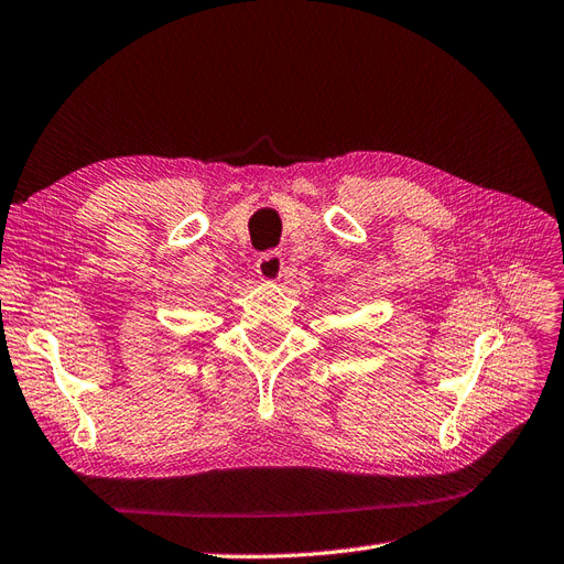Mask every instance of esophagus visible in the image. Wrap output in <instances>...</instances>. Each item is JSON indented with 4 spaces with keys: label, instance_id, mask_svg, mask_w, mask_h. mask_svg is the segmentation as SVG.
Segmentation results:
<instances>
[{
    "label": "esophagus",
    "instance_id": "esophagus-1",
    "mask_svg": "<svg viewBox=\"0 0 564 564\" xmlns=\"http://www.w3.org/2000/svg\"><path fill=\"white\" fill-rule=\"evenodd\" d=\"M282 270H284V259L280 256V251H268L259 261H256V275H259L263 282H278L282 278Z\"/></svg>",
    "mask_w": 564,
    "mask_h": 564
}]
</instances>
